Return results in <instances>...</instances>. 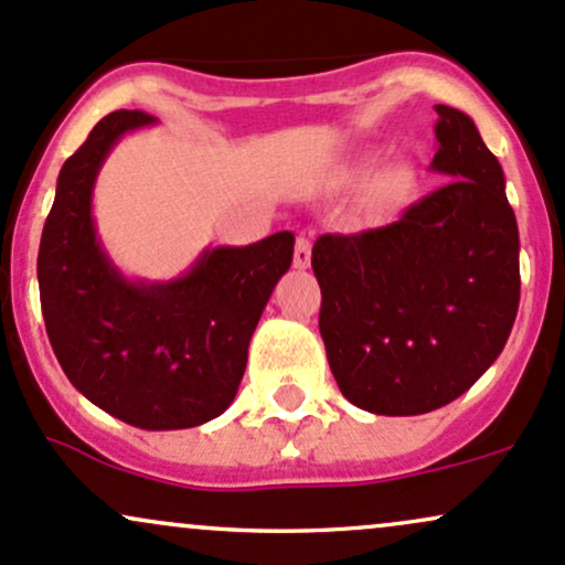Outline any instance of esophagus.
Returning <instances> with one entry per match:
<instances>
[{"label": "esophagus", "instance_id": "esophagus-1", "mask_svg": "<svg viewBox=\"0 0 565 565\" xmlns=\"http://www.w3.org/2000/svg\"><path fill=\"white\" fill-rule=\"evenodd\" d=\"M309 262H312V243L307 237H296V248H294V264L296 269H307Z\"/></svg>", "mask_w": 565, "mask_h": 565}]
</instances>
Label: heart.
<instances>
[{
	"label": "heart",
	"mask_w": 565,
	"mask_h": 565,
	"mask_svg": "<svg viewBox=\"0 0 565 565\" xmlns=\"http://www.w3.org/2000/svg\"><path fill=\"white\" fill-rule=\"evenodd\" d=\"M392 189H395V175L382 173L376 181H373L371 192H373V198H386V194H390Z\"/></svg>",
	"instance_id": "1"
}]
</instances>
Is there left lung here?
<instances>
[{"mask_svg": "<svg viewBox=\"0 0 565 565\" xmlns=\"http://www.w3.org/2000/svg\"><path fill=\"white\" fill-rule=\"evenodd\" d=\"M443 183L401 221L322 234L312 269L320 335L341 395L382 416H419L465 395L510 339L521 237L504 173L465 111L435 106Z\"/></svg>", "mask_w": 565, "mask_h": 565, "instance_id": "8db88e82", "label": "left lung"}]
</instances>
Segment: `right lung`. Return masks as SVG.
Here are the masks:
<instances>
[{
  "instance_id": "right-lung-1",
  "label": "right lung",
  "mask_w": 565,
  "mask_h": 565,
  "mask_svg": "<svg viewBox=\"0 0 565 565\" xmlns=\"http://www.w3.org/2000/svg\"><path fill=\"white\" fill-rule=\"evenodd\" d=\"M157 125L143 111L100 119L63 162L42 230L36 277L55 358L82 395L141 429H186L230 408L294 234L215 245L173 280L128 277L98 237L93 189L111 149Z\"/></svg>"
}]
</instances>
